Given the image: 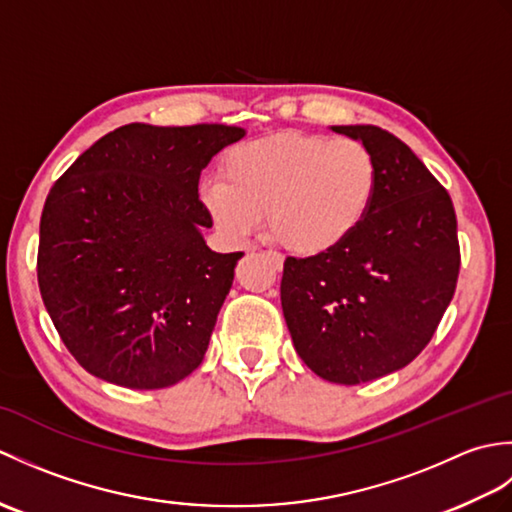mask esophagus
Wrapping results in <instances>:
<instances>
[{
	"label": "esophagus",
	"mask_w": 512,
	"mask_h": 512,
	"mask_svg": "<svg viewBox=\"0 0 512 512\" xmlns=\"http://www.w3.org/2000/svg\"><path fill=\"white\" fill-rule=\"evenodd\" d=\"M268 259H270V262H273L275 264V268L277 270H281V268H284V257H281L279 253H273V250H268Z\"/></svg>",
	"instance_id": "34e87169"
}]
</instances>
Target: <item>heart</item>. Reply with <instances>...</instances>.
Here are the masks:
<instances>
[{
	"instance_id": "1",
	"label": "heart",
	"mask_w": 512,
	"mask_h": 512,
	"mask_svg": "<svg viewBox=\"0 0 512 512\" xmlns=\"http://www.w3.org/2000/svg\"><path fill=\"white\" fill-rule=\"evenodd\" d=\"M376 191V158L361 140L286 132L235 147L202 200L228 237L246 239L268 217L281 246L312 257L361 228Z\"/></svg>"
}]
</instances>
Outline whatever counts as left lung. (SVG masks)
<instances>
[{
    "instance_id": "obj_1",
    "label": "left lung",
    "mask_w": 512,
    "mask_h": 512,
    "mask_svg": "<svg viewBox=\"0 0 512 512\" xmlns=\"http://www.w3.org/2000/svg\"><path fill=\"white\" fill-rule=\"evenodd\" d=\"M332 132L374 154L376 200L339 248L286 259L281 308L314 374L361 385L398 372L431 341L458 284V220L447 189L400 138L374 125Z\"/></svg>"
}]
</instances>
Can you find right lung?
I'll use <instances>...</instances> for the list:
<instances>
[{
    "label": "right lung",
    "mask_w": 512,
    "mask_h": 512,
    "mask_svg": "<svg viewBox=\"0 0 512 512\" xmlns=\"http://www.w3.org/2000/svg\"><path fill=\"white\" fill-rule=\"evenodd\" d=\"M242 127L132 123L54 182L39 224L41 299L83 369L162 389L198 369L244 253H215L202 228V169Z\"/></svg>",
    "instance_id": "obj_1"
}]
</instances>
